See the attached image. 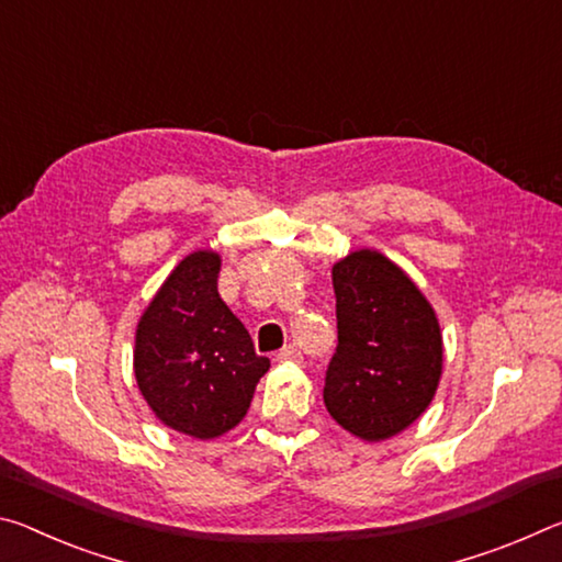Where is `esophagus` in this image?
Listing matches in <instances>:
<instances>
[{"label": "esophagus", "mask_w": 562, "mask_h": 562, "mask_svg": "<svg viewBox=\"0 0 562 562\" xmlns=\"http://www.w3.org/2000/svg\"><path fill=\"white\" fill-rule=\"evenodd\" d=\"M276 361H301V351L296 346H283L279 353H276Z\"/></svg>", "instance_id": "1"}]
</instances>
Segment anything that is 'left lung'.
I'll return each mask as SVG.
<instances>
[{"mask_svg": "<svg viewBox=\"0 0 562 562\" xmlns=\"http://www.w3.org/2000/svg\"><path fill=\"white\" fill-rule=\"evenodd\" d=\"M338 346L324 403L348 434L385 440L434 401L443 371L436 311L383 254L361 248L334 266Z\"/></svg>", "mask_w": 562, "mask_h": 562, "instance_id": "8db88e82", "label": "left lung"}]
</instances>
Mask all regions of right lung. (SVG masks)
Returning <instances> with one entry per match:
<instances>
[{"instance_id": "add662e5", "label": "right lung", "mask_w": 562, "mask_h": 562, "mask_svg": "<svg viewBox=\"0 0 562 562\" xmlns=\"http://www.w3.org/2000/svg\"><path fill=\"white\" fill-rule=\"evenodd\" d=\"M218 269V254H189L146 306L134 346V375L154 416L201 440L241 423L271 366L221 301Z\"/></svg>"}]
</instances>
